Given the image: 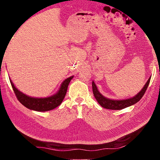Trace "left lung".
I'll return each mask as SVG.
<instances>
[{"instance_id":"8db88e82","label":"left lung","mask_w":160,"mask_h":160,"mask_svg":"<svg viewBox=\"0 0 160 160\" xmlns=\"http://www.w3.org/2000/svg\"><path fill=\"white\" fill-rule=\"evenodd\" d=\"M150 78L151 77L149 78L147 82L145 83L144 87H143L142 90H140L138 93L135 94V95L132 97H131V98L125 99H112L107 98V97H105L99 92L95 83H94V81H92V91L94 96L97 99V102H98L102 107L105 108V109L113 110L123 109L124 108L132 106V105L136 104L138 102L140 101V99L142 98L143 95H144L145 91L147 90L149 83H150Z\"/></svg>"}]
</instances>
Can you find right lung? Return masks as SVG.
Masks as SVG:
<instances>
[{
	"mask_svg": "<svg viewBox=\"0 0 160 160\" xmlns=\"http://www.w3.org/2000/svg\"><path fill=\"white\" fill-rule=\"evenodd\" d=\"M73 77L74 76H70L66 78L61 83L57 92L47 97H29L18 90L17 88H15L10 78V81L16 97L22 104L28 109L36 111V112H47V111L55 109L61 104L66 94L70 80L73 78Z\"/></svg>",
	"mask_w": 160,
	"mask_h": 160,
	"instance_id": "1",
	"label": "right lung"
}]
</instances>
